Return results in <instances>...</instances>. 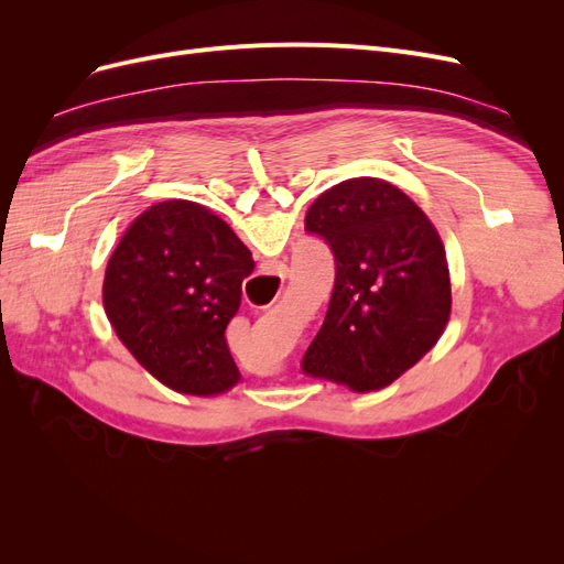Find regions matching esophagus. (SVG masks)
<instances>
[{
	"label": "esophagus",
	"instance_id": "esophagus-1",
	"mask_svg": "<svg viewBox=\"0 0 564 564\" xmlns=\"http://www.w3.org/2000/svg\"><path fill=\"white\" fill-rule=\"evenodd\" d=\"M275 270L280 272V275H286V265L284 263H280V265H275Z\"/></svg>",
	"mask_w": 564,
	"mask_h": 564
}]
</instances>
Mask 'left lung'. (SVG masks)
<instances>
[{
  "mask_svg": "<svg viewBox=\"0 0 564 564\" xmlns=\"http://www.w3.org/2000/svg\"><path fill=\"white\" fill-rule=\"evenodd\" d=\"M305 230L332 247L336 280L303 373L352 392L390 386L449 324L452 282L440 232L398 185L371 176L322 193L305 214Z\"/></svg>",
  "mask_w": 564,
  "mask_h": 564,
  "instance_id": "left-lung-1",
  "label": "left lung"
}]
</instances>
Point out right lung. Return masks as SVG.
Masks as SVG:
<instances>
[{
	"label": "right lung",
	"mask_w": 564,
	"mask_h": 564,
	"mask_svg": "<svg viewBox=\"0 0 564 564\" xmlns=\"http://www.w3.org/2000/svg\"><path fill=\"white\" fill-rule=\"evenodd\" d=\"M251 270V251L224 218L197 202H158L131 220L110 256L104 311L160 383L220 395L242 379L226 329Z\"/></svg>",
	"instance_id": "obj_1"
}]
</instances>
